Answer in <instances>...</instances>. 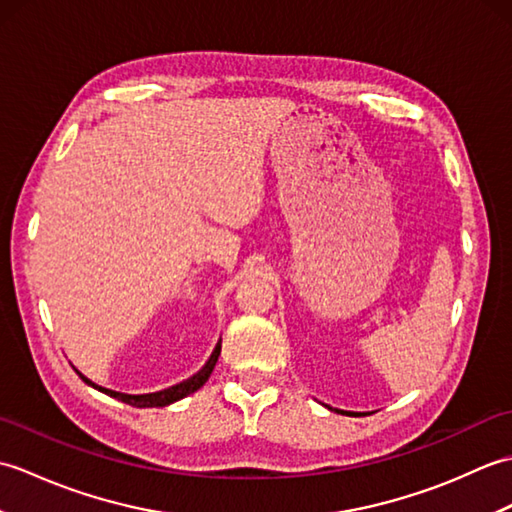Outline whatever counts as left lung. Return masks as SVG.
<instances>
[{"label": "left lung", "mask_w": 512, "mask_h": 512, "mask_svg": "<svg viewBox=\"0 0 512 512\" xmlns=\"http://www.w3.org/2000/svg\"><path fill=\"white\" fill-rule=\"evenodd\" d=\"M325 407H328V405H325ZM330 411H336V413H347V416H358V413L356 411H343V409H332V407H328Z\"/></svg>", "instance_id": "1"}]
</instances>
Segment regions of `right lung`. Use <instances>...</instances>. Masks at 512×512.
I'll return each mask as SVG.
<instances>
[{
  "instance_id": "add662e5",
  "label": "right lung",
  "mask_w": 512,
  "mask_h": 512,
  "mask_svg": "<svg viewBox=\"0 0 512 512\" xmlns=\"http://www.w3.org/2000/svg\"><path fill=\"white\" fill-rule=\"evenodd\" d=\"M220 352H222V339L217 341L213 354L209 356V361L204 363V367L200 369L198 374H193L191 378L182 380V383L173 385V387L154 391V394H123V391H114V389H107V387H101V385L92 383V380H90L88 376H83L76 367H74V372L79 374V378L83 380L85 385L99 389V391H103V394L112 396V398H116V400L127 402V405H132V407H167V405H171V402H176V400H180V398H184V396L193 394V391H198V389L206 383V380H209V376H211V372H213V367H215V363H217V356H220Z\"/></svg>"
}]
</instances>
